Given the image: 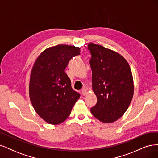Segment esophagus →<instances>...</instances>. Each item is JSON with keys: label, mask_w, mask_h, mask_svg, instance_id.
Here are the masks:
<instances>
[{"label": "esophagus", "mask_w": 158, "mask_h": 158, "mask_svg": "<svg viewBox=\"0 0 158 158\" xmlns=\"http://www.w3.org/2000/svg\"><path fill=\"white\" fill-rule=\"evenodd\" d=\"M82 95H85L87 94V90L86 89H85V88H84L82 89Z\"/></svg>", "instance_id": "34e87169"}]
</instances>
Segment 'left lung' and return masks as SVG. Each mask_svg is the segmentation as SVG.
Returning a JSON list of instances; mask_svg holds the SVG:
<instances>
[{
	"label": "left lung",
	"instance_id": "1",
	"mask_svg": "<svg viewBox=\"0 0 158 158\" xmlns=\"http://www.w3.org/2000/svg\"><path fill=\"white\" fill-rule=\"evenodd\" d=\"M92 70V88L97 103L90 111L103 123L121 118L129 107L134 94L132 74L127 61L117 52L92 44H88Z\"/></svg>",
	"mask_w": 158,
	"mask_h": 158
}]
</instances>
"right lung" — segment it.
Segmentation results:
<instances>
[{
	"mask_svg": "<svg viewBox=\"0 0 158 158\" xmlns=\"http://www.w3.org/2000/svg\"><path fill=\"white\" fill-rule=\"evenodd\" d=\"M80 48L58 45L46 49L36 59L31 70L29 85L32 106L44 121L58 125L70 115L80 94L71 86L64 70Z\"/></svg>",
	"mask_w": 158,
	"mask_h": 158,
	"instance_id": "right-lung-1",
	"label": "right lung"
}]
</instances>
